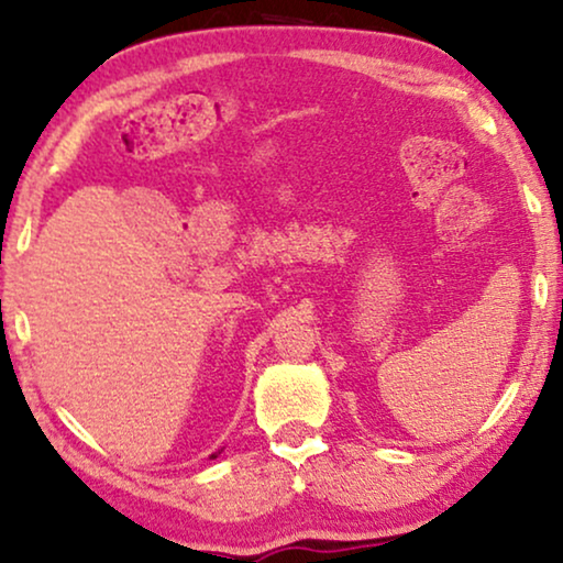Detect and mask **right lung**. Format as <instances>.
I'll return each mask as SVG.
<instances>
[{
  "mask_svg": "<svg viewBox=\"0 0 563 563\" xmlns=\"http://www.w3.org/2000/svg\"><path fill=\"white\" fill-rule=\"evenodd\" d=\"M220 451H222V449H220ZM220 451H218V453H220ZM218 453H212V456H210V459H218Z\"/></svg>",
  "mask_w": 563,
  "mask_h": 563,
  "instance_id": "obj_1",
  "label": "right lung"
}]
</instances>
